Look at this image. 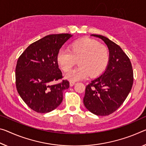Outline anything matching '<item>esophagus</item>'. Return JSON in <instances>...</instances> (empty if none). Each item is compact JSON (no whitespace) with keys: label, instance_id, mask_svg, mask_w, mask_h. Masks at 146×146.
Instances as JSON below:
<instances>
[{"label":"esophagus","instance_id":"esophagus-1","mask_svg":"<svg viewBox=\"0 0 146 146\" xmlns=\"http://www.w3.org/2000/svg\"><path fill=\"white\" fill-rule=\"evenodd\" d=\"M75 84V82H69V86H74Z\"/></svg>","mask_w":146,"mask_h":146}]
</instances>
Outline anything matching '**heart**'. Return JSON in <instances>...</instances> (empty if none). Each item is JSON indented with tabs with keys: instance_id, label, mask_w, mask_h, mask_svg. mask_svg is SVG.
Listing matches in <instances>:
<instances>
[{
	"instance_id": "b5f03b06",
	"label": "heart",
	"mask_w": 146,
	"mask_h": 146,
	"mask_svg": "<svg viewBox=\"0 0 146 146\" xmlns=\"http://www.w3.org/2000/svg\"><path fill=\"white\" fill-rule=\"evenodd\" d=\"M108 48L92 39L84 38L69 45L68 51L60 50L56 62L65 72L69 71L77 63L78 67L65 75L66 79L71 82L94 78L101 75L109 62Z\"/></svg>"
}]
</instances>
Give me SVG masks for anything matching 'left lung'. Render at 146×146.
<instances>
[{
	"label": "left lung",
	"mask_w": 146,
	"mask_h": 146,
	"mask_svg": "<svg viewBox=\"0 0 146 146\" xmlns=\"http://www.w3.org/2000/svg\"><path fill=\"white\" fill-rule=\"evenodd\" d=\"M100 38L109 50V62L105 71L86 86L83 102L85 107L97 115H108L121 106L133 84V71L130 60L121 48L101 35Z\"/></svg>",
	"instance_id": "1"
}]
</instances>
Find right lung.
<instances>
[{"instance_id":"obj_1","label":"right lung","mask_w":146,"mask_h":146,"mask_svg":"<svg viewBox=\"0 0 146 146\" xmlns=\"http://www.w3.org/2000/svg\"><path fill=\"white\" fill-rule=\"evenodd\" d=\"M73 35L52 34L28 47L18 58L15 68L17 92L27 105L39 113L50 112L60 105L63 92L69 83L52 82L62 78L56 56L62 45Z\"/></svg>"}]
</instances>
